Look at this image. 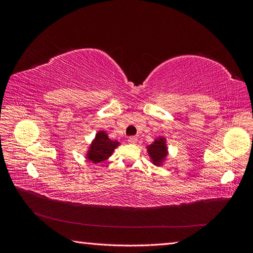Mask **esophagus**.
<instances>
[{"mask_svg":"<svg viewBox=\"0 0 253 253\" xmlns=\"http://www.w3.org/2000/svg\"><path fill=\"white\" fill-rule=\"evenodd\" d=\"M137 137H135V136H131V137H128V139H127V141L129 142V143H132V144H136L137 143Z\"/></svg>","mask_w":253,"mask_h":253,"instance_id":"esophagus-1","label":"esophagus"}]
</instances>
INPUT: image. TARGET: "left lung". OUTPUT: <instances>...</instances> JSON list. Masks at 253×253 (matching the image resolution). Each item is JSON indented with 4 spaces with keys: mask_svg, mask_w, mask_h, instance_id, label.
Masks as SVG:
<instances>
[{
    "mask_svg": "<svg viewBox=\"0 0 253 253\" xmlns=\"http://www.w3.org/2000/svg\"><path fill=\"white\" fill-rule=\"evenodd\" d=\"M147 150L153 165L162 166L164 160L168 156V148L166 143V138L165 137H158V138L154 140V142L148 145Z\"/></svg>",
    "mask_w": 253,
    "mask_h": 253,
    "instance_id": "8db88e82",
    "label": "left lung"
}]
</instances>
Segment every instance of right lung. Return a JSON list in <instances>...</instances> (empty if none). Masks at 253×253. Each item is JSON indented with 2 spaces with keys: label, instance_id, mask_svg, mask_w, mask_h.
<instances>
[{
  "label": "right lung",
  "instance_id": "add662e5",
  "mask_svg": "<svg viewBox=\"0 0 253 253\" xmlns=\"http://www.w3.org/2000/svg\"><path fill=\"white\" fill-rule=\"evenodd\" d=\"M118 145L119 142L116 140H111L108 134L104 131L98 132L96 134L95 139L89 145L86 158L94 164L101 163L103 160L108 159L113 154L114 150L116 149Z\"/></svg>",
  "mask_w": 253,
  "mask_h": 253
}]
</instances>
